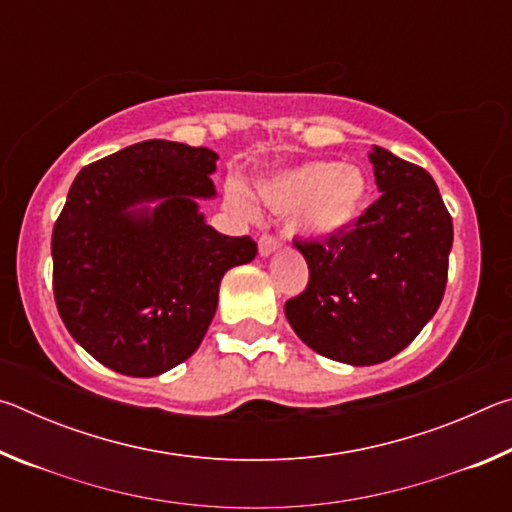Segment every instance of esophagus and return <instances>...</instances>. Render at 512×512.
<instances>
[{
    "label": "esophagus",
    "instance_id": "esophagus-1",
    "mask_svg": "<svg viewBox=\"0 0 512 512\" xmlns=\"http://www.w3.org/2000/svg\"><path fill=\"white\" fill-rule=\"evenodd\" d=\"M277 248H280V244H277L273 237L264 235L262 239H259V255H262V257H271Z\"/></svg>",
    "mask_w": 512,
    "mask_h": 512
}]
</instances>
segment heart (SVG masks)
Masks as SVG:
<instances>
[{
  "mask_svg": "<svg viewBox=\"0 0 512 512\" xmlns=\"http://www.w3.org/2000/svg\"><path fill=\"white\" fill-rule=\"evenodd\" d=\"M255 201L275 214H289V230L302 239H332L348 232L366 212L370 183L359 167L334 160H311L259 178ZM225 201L241 216L250 201L241 189H230Z\"/></svg>",
  "mask_w": 512,
  "mask_h": 512,
  "instance_id": "1",
  "label": "heart"
}]
</instances>
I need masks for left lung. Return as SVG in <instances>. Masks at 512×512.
Instances as JSON below:
<instances>
[{
    "mask_svg": "<svg viewBox=\"0 0 512 512\" xmlns=\"http://www.w3.org/2000/svg\"><path fill=\"white\" fill-rule=\"evenodd\" d=\"M381 196L339 237L296 241L309 284L287 300L293 332L311 350L350 366L402 352L443 300L454 225L433 178L372 146Z\"/></svg>",
    "mask_w": 512,
    "mask_h": 512,
    "instance_id": "1",
    "label": "left lung"
}]
</instances>
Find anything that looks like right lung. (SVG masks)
<instances>
[{"label": "right lung", "mask_w": 512, "mask_h": 512, "mask_svg": "<svg viewBox=\"0 0 512 512\" xmlns=\"http://www.w3.org/2000/svg\"><path fill=\"white\" fill-rule=\"evenodd\" d=\"M219 155L146 140L83 167L51 235L54 298L67 332L103 366L155 377L192 357L223 275L253 262L250 237L205 223Z\"/></svg>", "instance_id": "1"}]
</instances>
